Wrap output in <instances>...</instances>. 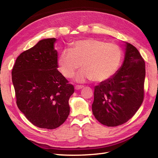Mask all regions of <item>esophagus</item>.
Returning <instances> with one entry per match:
<instances>
[{
    "label": "esophagus",
    "instance_id": "1",
    "mask_svg": "<svg viewBox=\"0 0 158 158\" xmlns=\"http://www.w3.org/2000/svg\"><path fill=\"white\" fill-rule=\"evenodd\" d=\"M83 88V85H75V89L76 90H79V89H82Z\"/></svg>",
    "mask_w": 158,
    "mask_h": 158
}]
</instances>
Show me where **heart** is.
Returning a JSON list of instances; mask_svg holds the SVG:
<instances>
[{"label": "heart", "instance_id": "b5f03b06", "mask_svg": "<svg viewBox=\"0 0 158 158\" xmlns=\"http://www.w3.org/2000/svg\"><path fill=\"white\" fill-rule=\"evenodd\" d=\"M122 58V49L115 43L89 38L78 40L72 43L70 49L62 50L58 64L60 72L66 78L72 77L81 64L83 69L75 77L77 82L90 79L102 82L117 73Z\"/></svg>", "mask_w": 158, "mask_h": 158}]
</instances>
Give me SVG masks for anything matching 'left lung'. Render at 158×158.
I'll use <instances>...</instances> for the list:
<instances>
[{"label": "left lung", "mask_w": 158, "mask_h": 158, "mask_svg": "<svg viewBox=\"0 0 158 158\" xmlns=\"http://www.w3.org/2000/svg\"><path fill=\"white\" fill-rule=\"evenodd\" d=\"M123 46L122 66L94 88L92 113L100 123L109 127L122 125L132 118L144 98L145 61L135 46L127 42Z\"/></svg>", "instance_id": "left-lung-1"}]
</instances>
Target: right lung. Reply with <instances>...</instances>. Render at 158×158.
I'll return each instance as SVG.
<instances>
[{"label":"right lung","mask_w":158,"mask_h":158,"mask_svg":"<svg viewBox=\"0 0 158 158\" xmlns=\"http://www.w3.org/2000/svg\"><path fill=\"white\" fill-rule=\"evenodd\" d=\"M55 38L45 39L15 60L12 69L17 105L33 125L55 129L70 113L74 87L58 70Z\"/></svg>","instance_id":"obj_1"}]
</instances>
